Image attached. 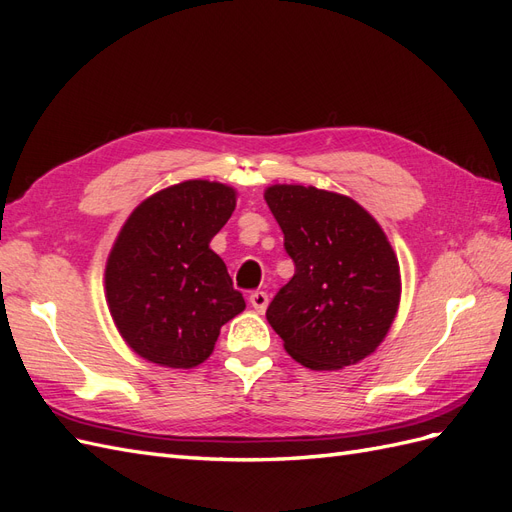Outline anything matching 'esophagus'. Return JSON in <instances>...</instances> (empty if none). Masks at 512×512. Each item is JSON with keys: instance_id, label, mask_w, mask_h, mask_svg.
Returning a JSON list of instances; mask_svg holds the SVG:
<instances>
[{"instance_id": "esophagus-1", "label": "esophagus", "mask_w": 512, "mask_h": 512, "mask_svg": "<svg viewBox=\"0 0 512 512\" xmlns=\"http://www.w3.org/2000/svg\"><path fill=\"white\" fill-rule=\"evenodd\" d=\"M250 303H252V307L256 309V312L262 314L267 309V305H269V294L265 290H254L250 294Z\"/></svg>"}]
</instances>
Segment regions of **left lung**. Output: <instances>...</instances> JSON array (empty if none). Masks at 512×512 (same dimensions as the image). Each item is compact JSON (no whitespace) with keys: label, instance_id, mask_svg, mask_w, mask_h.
<instances>
[{"label":"left lung","instance_id":"obj_1","mask_svg":"<svg viewBox=\"0 0 512 512\" xmlns=\"http://www.w3.org/2000/svg\"><path fill=\"white\" fill-rule=\"evenodd\" d=\"M265 200L294 262L267 309L273 331L309 369L363 361L389 333L401 297L384 230L352 198L312 185H271Z\"/></svg>","mask_w":512,"mask_h":512}]
</instances>
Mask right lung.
Wrapping results in <instances>:
<instances>
[{"mask_svg": "<svg viewBox=\"0 0 512 512\" xmlns=\"http://www.w3.org/2000/svg\"><path fill=\"white\" fill-rule=\"evenodd\" d=\"M235 207L228 185L192 179L149 196L123 224L104 286L115 327L138 356L196 367L209 359L222 324L245 309L209 247Z\"/></svg>", "mask_w": 512, "mask_h": 512, "instance_id": "obj_1", "label": "right lung"}]
</instances>
